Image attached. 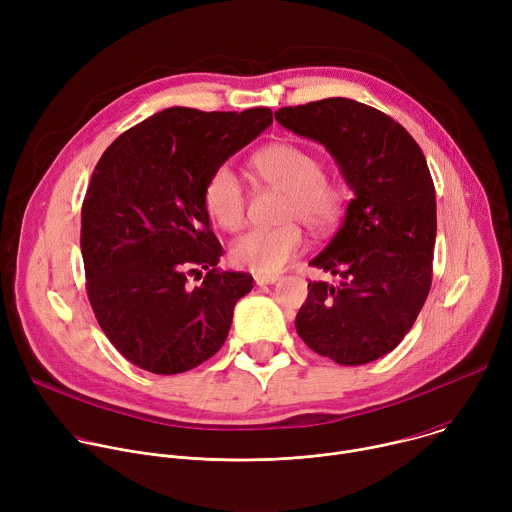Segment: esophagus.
<instances>
[{"instance_id": "34e87169", "label": "esophagus", "mask_w": 512, "mask_h": 512, "mask_svg": "<svg viewBox=\"0 0 512 512\" xmlns=\"http://www.w3.org/2000/svg\"><path fill=\"white\" fill-rule=\"evenodd\" d=\"M253 279H255V283H257V285H271V283H275V281L279 279V275H271V273H255V275H253Z\"/></svg>"}]
</instances>
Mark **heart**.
Returning <instances> with one entry per match:
<instances>
[{"label":"heart","mask_w":512,"mask_h":512,"mask_svg":"<svg viewBox=\"0 0 512 512\" xmlns=\"http://www.w3.org/2000/svg\"><path fill=\"white\" fill-rule=\"evenodd\" d=\"M253 178L285 192V218H300L314 233H328L338 225L346 206V188L322 172L316 154L291 141L263 145L249 160ZM202 202L212 221L237 233L245 225L247 194L231 166H218L206 180ZM304 247L302 229L285 223L275 229H253L231 247L235 265L255 273H275Z\"/></svg>","instance_id":"1"}]
</instances>
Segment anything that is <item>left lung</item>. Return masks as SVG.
Segmentation results:
<instances>
[{
  "label": "left lung",
  "instance_id": "8db88e82",
  "mask_svg": "<svg viewBox=\"0 0 512 512\" xmlns=\"http://www.w3.org/2000/svg\"><path fill=\"white\" fill-rule=\"evenodd\" d=\"M275 119L322 143L354 192L338 233L310 261L340 285L308 283L296 330L344 367L373 362L405 338L431 287L437 218L425 156L403 125L344 97L283 107Z\"/></svg>",
  "mask_w": 512,
  "mask_h": 512
}]
</instances>
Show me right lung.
<instances>
[{"label":"right lung","mask_w":512,"mask_h":512,"mask_svg":"<svg viewBox=\"0 0 512 512\" xmlns=\"http://www.w3.org/2000/svg\"><path fill=\"white\" fill-rule=\"evenodd\" d=\"M273 123L271 109H164L101 156L81 212L87 294L99 326L135 367L178 375L218 352L253 277L221 271L202 202L208 176ZM207 275L190 286V274Z\"/></svg>","instance_id":"1"}]
</instances>
